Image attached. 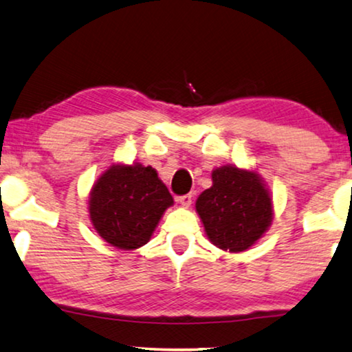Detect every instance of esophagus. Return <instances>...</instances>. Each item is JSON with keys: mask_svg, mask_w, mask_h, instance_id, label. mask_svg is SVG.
<instances>
[{"mask_svg": "<svg viewBox=\"0 0 352 352\" xmlns=\"http://www.w3.org/2000/svg\"><path fill=\"white\" fill-rule=\"evenodd\" d=\"M177 201L180 202V204H182L183 207H190V206H191V202H192V195L180 196V197H177Z\"/></svg>", "mask_w": 352, "mask_h": 352, "instance_id": "esophagus-1", "label": "esophagus"}]
</instances>
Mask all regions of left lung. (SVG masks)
I'll return each mask as SVG.
<instances>
[{"label":"left lung","instance_id":"obj_1","mask_svg":"<svg viewBox=\"0 0 352 352\" xmlns=\"http://www.w3.org/2000/svg\"><path fill=\"white\" fill-rule=\"evenodd\" d=\"M196 212L212 244L231 254L249 250L274 219L273 196L263 178L230 164L212 170V186L196 199Z\"/></svg>","mask_w":352,"mask_h":352}]
</instances>
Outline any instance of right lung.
I'll use <instances>...</instances> for the list:
<instances>
[{
    "label": "right lung",
    "mask_w": 352,
    "mask_h": 352,
    "mask_svg": "<svg viewBox=\"0 0 352 352\" xmlns=\"http://www.w3.org/2000/svg\"><path fill=\"white\" fill-rule=\"evenodd\" d=\"M87 204L91 223L103 241L135 250L151 239L174 197L151 166L118 162L94 182Z\"/></svg>",
    "instance_id": "1"
}]
</instances>
